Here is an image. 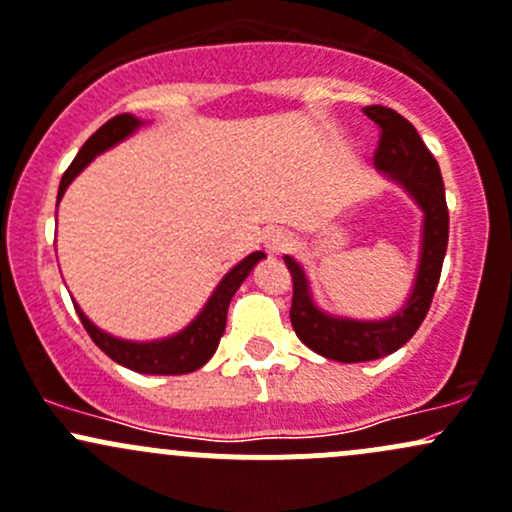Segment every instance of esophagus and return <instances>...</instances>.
<instances>
[{
    "label": "esophagus",
    "instance_id": "34e87169",
    "mask_svg": "<svg viewBox=\"0 0 512 512\" xmlns=\"http://www.w3.org/2000/svg\"><path fill=\"white\" fill-rule=\"evenodd\" d=\"M263 246H266L268 254L278 256V254H283V251H288L290 246H293V236H290L288 232H273V234L266 236Z\"/></svg>",
    "mask_w": 512,
    "mask_h": 512
}]
</instances>
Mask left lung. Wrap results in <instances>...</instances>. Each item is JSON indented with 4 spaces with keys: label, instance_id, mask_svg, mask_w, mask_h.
<instances>
[{
    "label": "left lung",
    "instance_id": "obj_1",
    "mask_svg": "<svg viewBox=\"0 0 512 512\" xmlns=\"http://www.w3.org/2000/svg\"><path fill=\"white\" fill-rule=\"evenodd\" d=\"M364 114L381 126V144L373 156V166L390 183L400 185L420 207L422 236L415 283H412L408 300L400 305V310L383 320H354V317L324 312L312 298L305 268L293 256H283L293 276L290 322H293L295 334L307 349L324 359L342 361V364L383 359L410 342L430 310L449 239V212L447 200H444L442 173L432 153L422 144L415 126L381 104L364 107Z\"/></svg>",
    "mask_w": 512,
    "mask_h": 512
}]
</instances>
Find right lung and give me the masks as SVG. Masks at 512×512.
Here are the masks:
<instances>
[{
    "instance_id": "right-lung-1",
    "label": "right lung",
    "mask_w": 512,
    "mask_h": 512,
    "mask_svg": "<svg viewBox=\"0 0 512 512\" xmlns=\"http://www.w3.org/2000/svg\"><path fill=\"white\" fill-rule=\"evenodd\" d=\"M144 124V119L134 117V114H119V117L109 119L107 124L100 126V129L82 144L75 161L70 163L68 170H65L58 188V202L60 197L65 195V190H68V185L73 183L82 170L90 166L100 153L122 144L124 139L136 134ZM261 258H266V254H263V251H254V254L246 256L244 261L236 263L232 271L219 280L217 288L212 290V295L207 298L205 307L197 312L195 320H192L188 327L180 329V332L163 339L131 342V339L114 337V334L97 327V324L80 310L78 302L73 300L75 310H78L80 322L85 324L92 342L100 346L109 359L117 361L119 366L131 368V371L136 373H148V376H180V373H192L197 371V368L205 366L214 356L219 339H222L224 334V327H227L229 302H232L239 285L249 278V273L254 271L256 263L261 261Z\"/></svg>"
}]
</instances>
